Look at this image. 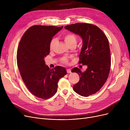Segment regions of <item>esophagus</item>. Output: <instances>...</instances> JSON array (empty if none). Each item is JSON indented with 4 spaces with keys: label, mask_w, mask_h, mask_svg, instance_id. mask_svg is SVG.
<instances>
[{
    "label": "esophagus",
    "mask_w": 130,
    "mask_h": 130,
    "mask_svg": "<svg viewBox=\"0 0 130 130\" xmlns=\"http://www.w3.org/2000/svg\"><path fill=\"white\" fill-rule=\"evenodd\" d=\"M66 71H67V73H71V70L70 69H67L66 70Z\"/></svg>",
    "instance_id": "1"
}]
</instances>
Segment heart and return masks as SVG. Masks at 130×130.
Segmentation results:
<instances>
[{
    "instance_id": "1",
    "label": "heart",
    "mask_w": 130,
    "mask_h": 130,
    "mask_svg": "<svg viewBox=\"0 0 130 130\" xmlns=\"http://www.w3.org/2000/svg\"><path fill=\"white\" fill-rule=\"evenodd\" d=\"M63 38L65 42L68 46H69L73 44H76L77 41V36L75 35L72 32H69V33H66L64 34L63 36ZM56 43V39L55 38H53L51 40L50 44V48L51 50H52L53 49V48L55 46V45ZM61 61H62L63 63L65 64H68V63H69V61H68V59L65 58L62 59Z\"/></svg>"
}]
</instances>
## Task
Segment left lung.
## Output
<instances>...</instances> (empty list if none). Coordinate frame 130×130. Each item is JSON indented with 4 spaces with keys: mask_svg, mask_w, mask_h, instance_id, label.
Instances as JSON below:
<instances>
[{
    "mask_svg": "<svg viewBox=\"0 0 130 130\" xmlns=\"http://www.w3.org/2000/svg\"><path fill=\"white\" fill-rule=\"evenodd\" d=\"M64 28L83 39L79 64L86 65L87 69L82 72L74 67L72 72L77 73L80 76L78 82L73 86L74 91L87 97L100 91L108 77L111 61L108 40L103 31L91 24L76 23Z\"/></svg>",
    "mask_w": 130,
    "mask_h": 130,
    "instance_id": "obj_1",
    "label": "left lung"
}]
</instances>
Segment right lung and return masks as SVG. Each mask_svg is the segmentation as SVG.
<instances>
[{
	"instance_id": "obj_1",
	"label": "right lung",
	"mask_w": 130,
	"mask_h": 130,
	"mask_svg": "<svg viewBox=\"0 0 130 130\" xmlns=\"http://www.w3.org/2000/svg\"><path fill=\"white\" fill-rule=\"evenodd\" d=\"M63 28L34 25L25 31L19 42L17 61L20 75L30 92L38 98L48 99L54 96L58 80L67 74L61 66L50 69L44 60L50 53L53 37Z\"/></svg>"
}]
</instances>
